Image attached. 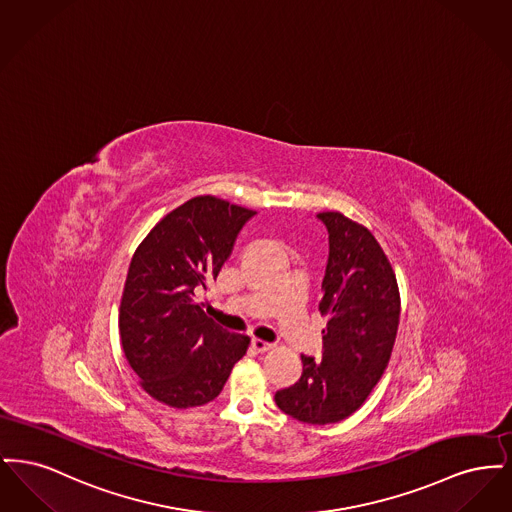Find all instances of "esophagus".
Wrapping results in <instances>:
<instances>
[{"mask_svg": "<svg viewBox=\"0 0 512 512\" xmlns=\"http://www.w3.org/2000/svg\"><path fill=\"white\" fill-rule=\"evenodd\" d=\"M251 347H253L257 353H267L274 345L268 343V341L257 340V338H255V340L251 341Z\"/></svg>", "mask_w": 512, "mask_h": 512, "instance_id": "esophagus-1", "label": "esophagus"}]
</instances>
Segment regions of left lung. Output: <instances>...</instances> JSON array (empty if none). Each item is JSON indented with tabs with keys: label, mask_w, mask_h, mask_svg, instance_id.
<instances>
[{
	"label": "left lung",
	"mask_w": 512,
	"mask_h": 512,
	"mask_svg": "<svg viewBox=\"0 0 512 512\" xmlns=\"http://www.w3.org/2000/svg\"><path fill=\"white\" fill-rule=\"evenodd\" d=\"M330 257L318 311L326 318L320 359L301 355L303 374L274 401L307 424H334L355 413L386 372L397 336L401 295L388 255L372 232L338 211L318 213Z\"/></svg>",
	"instance_id": "8db88e82"
}]
</instances>
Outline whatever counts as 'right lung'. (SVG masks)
Here are the masks:
<instances>
[{
    "label": "right lung",
    "instance_id": "add662e5",
    "mask_svg": "<svg viewBox=\"0 0 512 512\" xmlns=\"http://www.w3.org/2000/svg\"><path fill=\"white\" fill-rule=\"evenodd\" d=\"M255 211L197 195L159 220L130 261L121 309L122 351L155 401L190 409L219 395L249 347L217 326L197 293L219 276Z\"/></svg>",
    "mask_w": 512,
    "mask_h": 512
}]
</instances>
